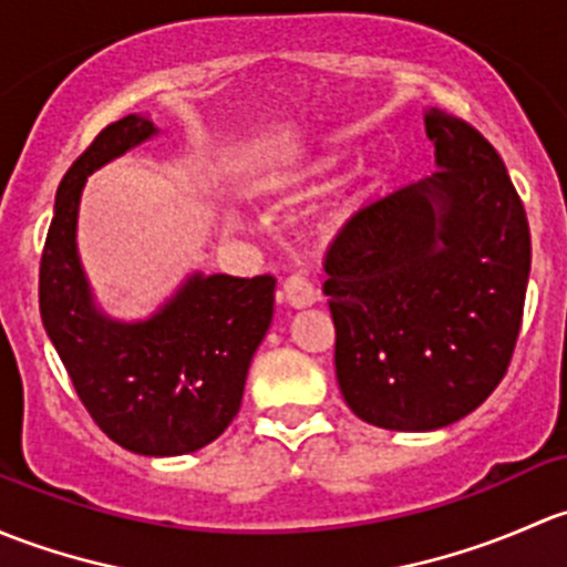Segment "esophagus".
<instances>
[{
	"label": "esophagus",
	"instance_id": "1",
	"mask_svg": "<svg viewBox=\"0 0 567 567\" xmlns=\"http://www.w3.org/2000/svg\"><path fill=\"white\" fill-rule=\"evenodd\" d=\"M284 297L291 308H308L319 300V291L306 276H289L284 281Z\"/></svg>",
	"mask_w": 567,
	"mask_h": 567
}]
</instances>
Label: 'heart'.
Wrapping results in <instances>:
<instances>
[{"mask_svg": "<svg viewBox=\"0 0 567 567\" xmlns=\"http://www.w3.org/2000/svg\"><path fill=\"white\" fill-rule=\"evenodd\" d=\"M319 172V168H317ZM300 183H308V174H295V177H281V179H270V183H265L261 188L265 190H284V188H291V185H300ZM341 220H330V226H338Z\"/></svg>", "mask_w": 567, "mask_h": 567, "instance_id": "heart-1", "label": "heart"}]
</instances>
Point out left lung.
<instances>
[{
    "instance_id": "8db88e82",
    "label": "left lung",
    "mask_w": 567,
    "mask_h": 567,
    "mask_svg": "<svg viewBox=\"0 0 567 567\" xmlns=\"http://www.w3.org/2000/svg\"><path fill=\"white\" fill-rule=\"evenodd\" d=\"M440 172L360 207L324 256L347 406L390 431H434L483 404L522 330L529 224L497 150L431 109Z\"/></svg>"
}]
</instances>
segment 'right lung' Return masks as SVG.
Listing matches in <instances>:
<instances>
[{
  "label": "right lung",
  "instance_id": "obj_1",
  "mask_svg": "<svg viewBox=\"0 0 567 567\" xmlns=\"http://www.w3.org/2000/svg\"><path fill=\"white\" fill-rule=\"evenodd\" d=\"M122 116L62 177L40 259V317L97 429L138 456H183L218 440L240 412L245 377L272 322L276 278L190 276L144 322H116L92 302L75 250L86 177L155 136Z\"/></svg>",
  "mask_w": 567,
  "mask_h": 567
}]
</instances>
